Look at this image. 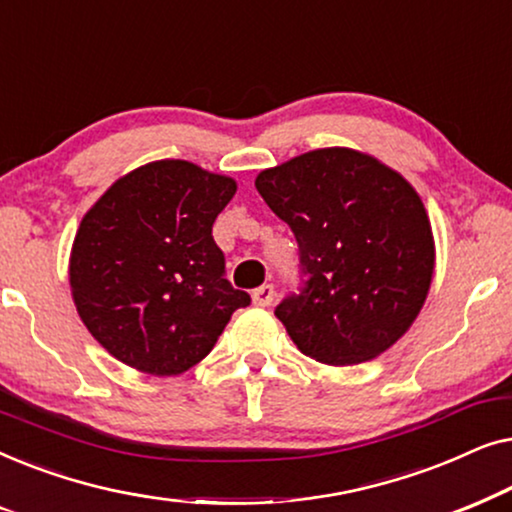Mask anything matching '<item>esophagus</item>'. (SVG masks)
<instances>
[{
  "label": "esophagus",
  "instance_id": "34e87169",
  "mask_svg": "<svg viewBox=\"0 0 512 512\" xmlns=\"http://www.w3.org/2000/svg\"><path fill=\"white\" fill-rule=\"evenodd\" d=\"M272 300H275V286L272 284H263L254 291V303L258 307H268L272 305Z\"/></svg>",
  "mask_w": 512,
  "mask_h": 512
}]
</instances>
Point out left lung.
I'll use <instances>...</instances> for the list:
<instances>
[{
    "label": "left lung",
    "instance_id": "left-lung-1",
    "mask_svg": "<svg viewBox=\"0 0 512 512\" xmlns=\"http://www.w3.org/2000/svg\"><path fill=\"white\" fill-rule=\"evenodd\" d=\"M256 188L298 242L300 282L275 314L300 352L352 366L394 345L422 310L436 256L415 188L349 149L303 153Z\"/></svg>",
    "mask_w": 512,
    "mask_h": 512
}]
</instances>
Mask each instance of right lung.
Wrapping results in <instances>:
<instances>
[{
  "mask_svg": "<svg viewBox=\"0 0 512 512\" xmlns=\"http://www.w3.org/2000/svg\"><path fill=\"white\" fill-rule=\"evenodd\" d=\"M235 188L186 160H158L118 179L83 216L69 263L74 303L125 366L184 373L251 303L226 279L212 235Z\"/></svg>",
  "mask_w": 512,
  "mask_h": 512,
  "instance_id": "obj_1",
  "label": "right lung"
}]
</instances>
